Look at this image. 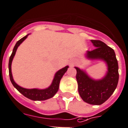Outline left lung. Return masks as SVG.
<instances>
[{
    "label": "left lung",
    "instance_id": "obj_1",
    "mask_svg": "<svg viewBox=\"0 0 128 128\" xmlns=\"http://www.w3.org/2000/svg\"><path fill=\"white\" fill-rule=\"evenodd\" d=\"M96 48L88 51L87 57L90 59H101L106 62L108 72L102 80L90 78L84 71L76 70L78 90L81 98L86 102L100 105L110 97L118 86L119 80L118 63L114 50L100 40H91Z\"/></svg>",
    "mask_w": 128,
    "mask_h": 128
}]
</instances>
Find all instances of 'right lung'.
<instances>
[{"instance_id": "1", "label": "right lung", "mask_w": 128, "mask_h": 128, "mask_svg": "<svg viewBox=\"0 0 128 128\" xmlns=\"http://www.w3.org/2000/svg\"><path fill=\"white\" fill-rule=\"evenodd\" d=\"M28 34L23 37L20 40H19L16 44L15 46L13 49L12 53L10 55V58H9V62H8V72H9V76H10V80L11 81L12 84L14 86V87L19 91L20 93L24 96H25L27 98L30 99L32 100H44L48 99L50 98H52L55 95V94L58 92V88H59V84L60 82L61 78H62L63 75L65 74V73L67 71V69L68 66H66L65 67L63 68L62 69L60 70L55 74L54 79L53 80L52 85L50 86L48 88L46 89H37V88H32V89H27V88H22L18 86L15 82L14 81L11 72V64L12 62L13 58L16 54L17 49L18 46L22 42V41L28 37Z\"/></svg>"}]
</instances>
